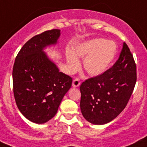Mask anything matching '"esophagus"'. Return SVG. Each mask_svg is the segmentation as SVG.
<instances>
[{
    "label": "esophagus",
    "instance_id": "esophagus-1",
    "mask_svg": "<svg viewBox=\"0 0 147 147\" xmlns=\"http://www.w3.org/2000/svg\"><path fill=\"white\" fill-rule=\"evenodd\" d=\"M80 84H81V82L79 79H74V81H73V84H72L74 87H78V86H80Z\"/></svg>",
    "mask_w": 147,
    "mask_h": 147
}]
</instances>
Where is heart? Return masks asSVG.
<instances>
[{"label":"heart","instance_id":"b5f03b06","mask_svg":"<svg viewBox=\"0 0 147 147\" xmlns=\"http://www.w3.org/2000/svg\"><path fill=\"white\" fill-rule=\"evenodd\" d=\"M116 45L105 39H94L78 46L74 54H66L68 69L71 72L78 69L80 65L76 56L84 59V67L89 74L97 76L107 71L111 65L116 54Z\"/></svg>","mask_w":147,"mask_h":147}]
</instances>
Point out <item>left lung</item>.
Instances as JSON below:
<instances>
[{
  "mask_svg": "<svg viewBox=\"0 0 147 147\" xmlns=\"http://www.w3.org/2000/svg\"><path fill=\"white\" fill-rule=\"evenodd\" d=\"M136 65L124 42L114 65L80 86L81 111L89 123L102 125L116 118L127 105L136 82Z\"/></svg>",
  "mask_w": 147,
  "mask_h": 147,
  "instance_id": "left-lung-1",
  "label": "left lung"
}]
</instances>
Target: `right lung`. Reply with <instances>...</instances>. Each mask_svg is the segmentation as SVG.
I'll use <instances>...</instances> for the list:
<instances>
[{
	"label": "right lung",
	"mask_w": 147,
	"mask_h": 147,
	"mask_svg": "<svg viewBox=\"0 0 147 147\" xmlns=\"http://www.w3.org/2000/svg\"><path fill=\"white\" fill-rule=\"evenodd\" d=\"M59 29L37 34L23 45L13 68V91L18 108L25 118L44 123L53 118L62 99L72 84V78L59 70L42 51L55 44Z\"/></svg>",
	"instance_id": "1"
}]
</instances>
